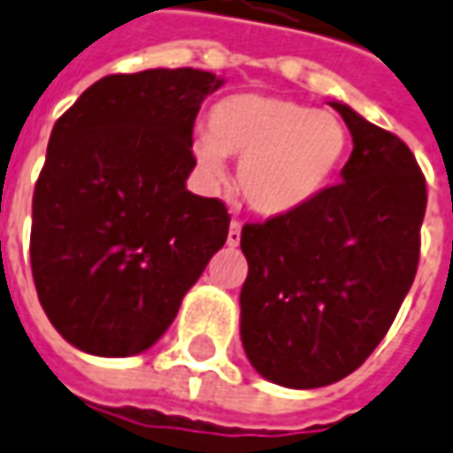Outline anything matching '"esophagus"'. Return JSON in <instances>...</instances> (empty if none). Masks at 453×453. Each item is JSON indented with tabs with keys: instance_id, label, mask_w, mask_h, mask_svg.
Wrapping results in <instances>:
<instances>
[{
	"instance_id": "obj_1",
	"label": "esophagus",
	"mask_w": 453,
	"mask_h": 453,
	"mask_svg": "<svg viewBox=\"0 0 453 453\" xmlns=\"http://www.w3.org/2000/svg\"><path fill=\"white\" fill-rule=\"evenodd\" d=\"M239 242H242V224L234 219L229 224V236H226V244L229 247H239Z\"/></svg>"
}]
</instances>
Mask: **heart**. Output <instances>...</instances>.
<instances>
[{
    "label": "heart",
    "mask_w": 453,
    "mask_h": 453,
    "mask_svg": "<svg viewBox=\"0 0 453 453\" xmlns=\"http://www.w3.org/2000/svg\"><path fill=\"white\" fill-rule=\"evenodd\" d=\"M202 177L219 187L226 157L239 162V191L262 217H291L332 187L349 154V132L332 111L234 94L209 111V132L191 144Z\"/></svg>",
    "instance_id": "1"
}]
</instances>
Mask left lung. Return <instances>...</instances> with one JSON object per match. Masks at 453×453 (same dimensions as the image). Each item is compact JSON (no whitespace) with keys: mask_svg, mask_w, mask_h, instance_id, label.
Instances as JSON below:
<instances>
[{"mask_svg":"<svg viewBox=\"0 0 453 453\" xmlns=\"http://www.w3.org/2000/svg\"><path fill=\"white\" fill-rule=\"evenodd\" d=\"M354 151L342 181L291 217L244 224L242 344L251 366L289 389L357 372L411 289L426 181L396 134L332 102Z\"/></svg>","mask_w":453,"mask_h":453,"instance_id":"left-lung-1","label":"left lung"}]
</instances>
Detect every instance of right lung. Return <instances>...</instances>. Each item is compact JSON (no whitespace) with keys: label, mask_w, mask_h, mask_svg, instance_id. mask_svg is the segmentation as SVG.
Instances as JSON below:
<instances>
[{"label":"right lung","mask_w":453,"mask_h":453,"mask_svg":"<svg viewBox=\"0 0 453 453\" xmlns=\"http://www.w3.org/2000/svg\"><path fill=\"white\" fill-rule=\"evenodd\" d=\"M221 84L189 66L109 74L54 124L29 257L42 309L72 347L149 349L224 247L226 206L187 189L194 119Z\"/></svg>","instance_id":"right-lung-1"}]
</instances>
